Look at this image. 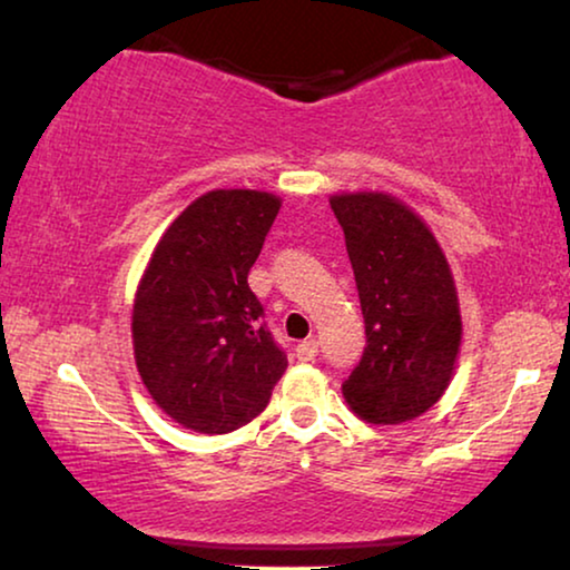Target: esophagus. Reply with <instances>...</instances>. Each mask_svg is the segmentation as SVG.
Returning <instances> with one entry per match:
<instances>
[{
	"label": "esophagus",
	"instance_id": "obj_1",
	"mask_svg": "<svg viewBox=\"0 0 570 570\" xmlns=\"http://www.w3.org/2000/svg\"><path fill=\"white\" fill-rule=\"evenodd\" d=\"M316 353H318V342L311 337V340H303L298 347H295V355H298V361H314L316 357Z\"/></svg>",
	"mask_w": 570,
	"mask_h": 570
}]
</instances>
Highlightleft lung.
Instances as JSON below:
<instances>
[{"label":"left lung","instance_id":"obj_1","mask_svg":"<svg viewBox=\"0 0 570 570\" xmlns=\"http://www.w3.org/2000/svg\"><path fill=\"white\" fill-rule=\"evenodd\" d=\"M330 205L365 322V350L342 394L368 423H407L441 400L454 373L462 342L454 277L433 233L400 199L357 191Z\"/></svg>","mask_w":570,"mask_h":570}]
</instances>
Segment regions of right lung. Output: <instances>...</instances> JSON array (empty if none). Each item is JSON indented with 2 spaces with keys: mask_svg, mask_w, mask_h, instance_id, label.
Segmentation results:
<instances>
[{
  "mask_svg": "<svg viewBox=\"0 0 570 570\" xmlns=\"http://www.w3.org/2000/svg\"><path fill=\"white\" fill-rule=\"evenodd\" d=\"M277 213L267 191L202 194L163 233L137 287L139 376L166 415L197 433L252 423L287 368L248 287Z\"/></svg>",
  "mask_w": 570,
  "mask_h": 570,
  "instance_id": "add662e5",
  "label": "right lung"
}]
</instances>
